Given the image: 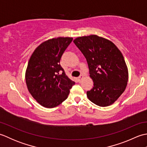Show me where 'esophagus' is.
Masks as SVG:
<instances>
[{
  "instance_id": "obj_1",
  "label": "esophagus",
  "mask_w": 147,
  "mask_h": 147,
  "mask_svg": "<svg viewBox=\"0 0 147 147\" xmlns=\"http://www.w3.org/2000/svg\"><path fill=\"white\" fill-rule=\"evenodd\" d=\"M83 78V76H80V77H78V82H80Z\"/></svg>"
}]
</instances>
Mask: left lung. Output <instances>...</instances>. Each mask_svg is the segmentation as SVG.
<instances>
[{
	"instance_id": "left-lung-1",
	"label": "left lung",
	"mask_w": 147,
	"mask_h": 147,
	"mask_svg": "<svg viewBox=\"0 0 147 147\" xmlns=\"http://www.w3.org/2000/svg\"><path fill=\"white\" fill-rule=\"evenodd\" d=\"M74 43L85 56L93 82L88 98L100 107L111 105L125 90L128 69L121 51L114 43L95 35L78 37Z\"/></svg>"
}]
</instances>
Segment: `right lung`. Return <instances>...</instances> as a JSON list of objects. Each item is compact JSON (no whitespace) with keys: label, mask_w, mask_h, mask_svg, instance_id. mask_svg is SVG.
<instances>
[{"label":"right lung","mask_w":147,"mask_h":147,"mask_svg":"<svg viewBox=\"0 0 147 147\" xmlns=\"http://www.w3.org/2000/svg\"><path fill=\"white\" fill-rule=\"evenodd\" d=\"M72 40L71 37L61 36L46 40L31 55L25 73L26 86L43 107L54 108L61 104L75 84L60 65L61 56Z\"/></svg>","instance_id":"1"}]
</instances>
